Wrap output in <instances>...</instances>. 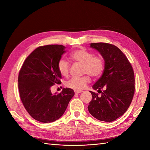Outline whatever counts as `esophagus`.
Here are the masks:
<instances>
[{
  "instance_id": "34e87169",
  "label": "esophagus",
  "mask_w": 150,
  "mask_h": 150,
  "mask_svg": "<svg viewBox=\"0 0 150 150\" xmlns=\"http://www.w3.org/2000/svg\"><path fill=\"white\" fill-rule=\"evenodd\" d=\"M74 91H75V94H79V93H81V92H82V91H81V90H74Z\"/></svg>"
}]
</instances>
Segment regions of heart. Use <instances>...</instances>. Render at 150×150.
<instances>
[{"label":"heart","mask_w":150,"mask_h":150,"mask_svg":"<svg viewBox=\"0 0 150 150\" xmlns=\"http://www.w3.org/2000/svg\"><path fill=\"white\" fill-rule=\"evenodd\" d=\"M70 58L75 62L83 64V73L89 74L93 77H98L103 74L104 70V61L100 56H94V54L84 48L78 49L70 53ZM57 68L60 75L63 77H68L69 70V63L65 59H60ZM89 75H84L81 77H73L66 82L69 88L77 90H83L90 82Z\"/></svg>","instance_id":"1"}]
</instances>
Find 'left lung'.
I'll return each instance as SVG.
<instances>
[{
    "mask_svg": "<svg viewBox=\"0 0 150 150\" xmlns=\"http://www.w3.org/2000/svg\"><path fill=\"white\" fill-rule=\"evenodd\" d=\"M90 47L103 57L104 70L93 86L101 95L90 91L92 99L88 109L95 119L112 122L122 116L132 103L135 93L134 72L128 59L117 46L98 42L91 43Z\"/></svg>",
    "mask_w": 150,
    "mask_h": 150,
    "instance_id": "obj_1",
    "label": "left lung"
}]
</instances>
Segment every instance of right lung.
Instances as JSON below:
<instances>
[{
    "mask_svg": "<svg viewBox=\"0 0 150 150\" xmlns=\"http://www.w3.org/2000/svg\"><path fill=\"white\" fill-rule=\"evenodd\" d=\"M58 44L38 47L24 62L18 73V90L25 109L39 122H52L61 117L74 96L72 89L52 94L51 87L60 84L57 64L66 52Z\"/></svg>",
    "mask_w": 150,
    "mask_h": 150,
    "instance_id": "right-lung-1",
    "label": "right lung"
}]
</instances>
